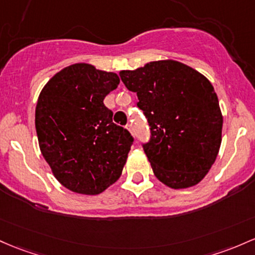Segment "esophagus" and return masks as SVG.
Listing matches in <instances>:
<instances>
[{"label":"esophagus","mask_w":255,"mask_h":255,"mask_svg":"<svg viewBox=\"0 0 255 255\" xmlns=\"http://www.w3.org/2000/svg\"><path fill=\"white\" fill-rule=\"evenodd\" d=\"M127 129L129 130V132L132 133V134H134V129H133V125H132V123H128V125H127Z\"/></svg>","instance_id":"34e87169"}]
</instances>
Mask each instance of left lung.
Returning a JSON list of instances; mask_svg holds the SVG:
<instances>
[{"label": "left lung", "mask_w": 255, "mask_h": 255, "mask_svg": "<svg viewBox=\"0 0 255 255\" xmlns=\"http://www.w3.org/2000/svg\"><path fill=\"white\" fill-rule=\"evenodd\" d=\"M150 127L142 142L153 174L172 189L200 183L213 166L222 142L223 116L207 78L175 60L151 61L120 72Z\"/></svg>", "instance_id": "1"}]
</instances>
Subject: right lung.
Here are the masks:
<instances>
[{"label":"right lung","mask_w":255,"mask_h":255,"mask_svg":"<svg viewBox=\"0 0 255 255\" xmlns=\"http://www.w3.org/2000/svg\"><path fill=\"white\" fill-rule=\"evenodd\" d=\"M119 83L114 72L74 64L50 78L38 97L41 152L61 185L77 194L98 195L114 184L134 141L104 105Z\"/></svg>","instance_id":"add662e5"}]
</instances>
